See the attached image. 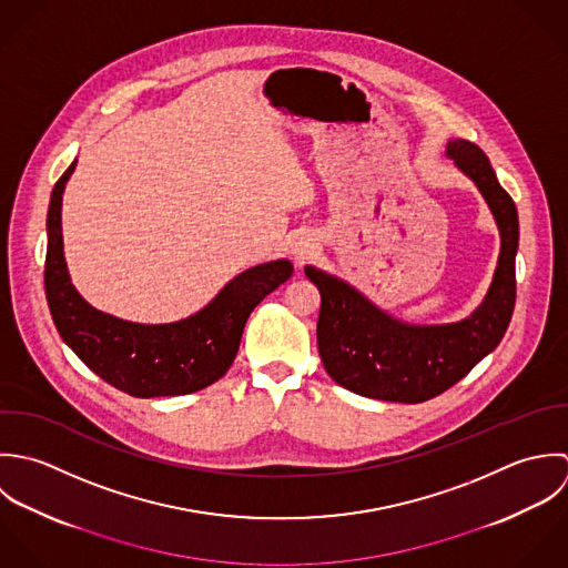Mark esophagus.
Returning <instances> with one entry per match:
<instances>
[{
	"mask_svg": "<svg viewBox=\"0 0 568 568\" xmlns=\"http://www.w3.org/2000/svg\"><path fill=\"white\" fill-rule=\"evenodd\" d=\"M307 254H312L310 247H296V256H298V258H307Z\"/></svg>",
	"mask_w": 568,
	"mask_h": 568,
	"instance_id": "34e87169",
	"label": "esophagus"
}]
</instances>
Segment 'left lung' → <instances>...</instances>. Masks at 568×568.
Listing matches in <instances>:
<instances>
[{"label":"left lung","mask_w":568,"mask_h":568,"mask_svg":"<svg viewBox=\"0 0 568 568\" xmlns=\"http://www.w3.org/2000/svg\"><path fill=\"white\" fill-rule=\"evenodd\" d=\"M448 155L474 180L500 230V256L483 305L465 321L439 327L406 325L371 305L338 278L305 267L321 292L318 353L346 390L384 402L422 404L463 379L503 341L516 305L518 211L487 155L467 140H450Z\"/></svg>","instance_id":"left-lung-1"}]
</instances>
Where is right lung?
Instances as JSON below:
<instances>
[{
    "instance_id": "1",
    "label": "right lung",
    "mask_w": 568,
    "mask_h": 568,
    "mask_svg": "<svg viewBox=\"0 0 568 568\" xmlns=\"http://www.w3.org/2000/svg\"><path fill=\"white\" fill-rule=\"evenodd\" d=\"M77 162L59 178L48 209L45 298L65 344L108 384L131 397L189 395L226 375L247 316L294 267L272 261L245 270L195 316L171 325H138L90 307L74 285L63 258L61 200Z\"/></svg>"
}]
</instances>
